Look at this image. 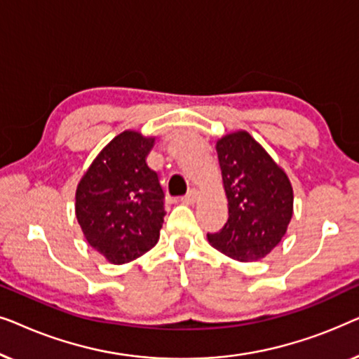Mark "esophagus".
<instances>
[{
	"mask_svg": "<svg viewBox=\"0 0 359 359\" xmlns=\"http://www.w3.org/2000/svg\"><path fill=\"white\" fill-rule=\"evenodd\" d=\"M196 199H198V191L191 189V191H188V194L181 198V203H184V204H193Z\"/></svg>",
	"mask_w": 359,
	"mask_h": 359,
	"instance_id": "34e87169",
	"label": "esophagus"
}]
</instances>
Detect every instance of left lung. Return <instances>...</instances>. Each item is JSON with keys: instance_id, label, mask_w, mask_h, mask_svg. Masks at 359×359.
Returning <instances> with one entry per match:
<instances>
[{"instance_id": "1", "label": "left lung", "mask_w": 359, "mask_h": 359, "mask_svg": "<svg viewBox=\"0 0 359 359\" xmlns=\"http://www.w3.org/2000/svg\"><path fill=\"white\" fill-rule=\"evenodd\" d=\"M217 155L229 219L210 245L238 262L264 258L286 233L292 217V188L287 176L247 132L225 135Z\"/></svg>"}]
</instances>
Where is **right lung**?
Segmentation results:
<instances>
[{"label": "right lung", "mask_w": 359, "mask_h": 359, "mask_svg": "<svg viewBox=\"0 0 359 359\" xmlns=\"http://www.w3.org/2000/svg\"><path fill=\"white\" fill-rule=\"evenodd\" d=\"M154 139L122 132L97 155L76 189V219L96 252L122 264L154 248L163 224L165 191L147 165Z\"/></svg>", "instance_id": "1"}]
</instances>
